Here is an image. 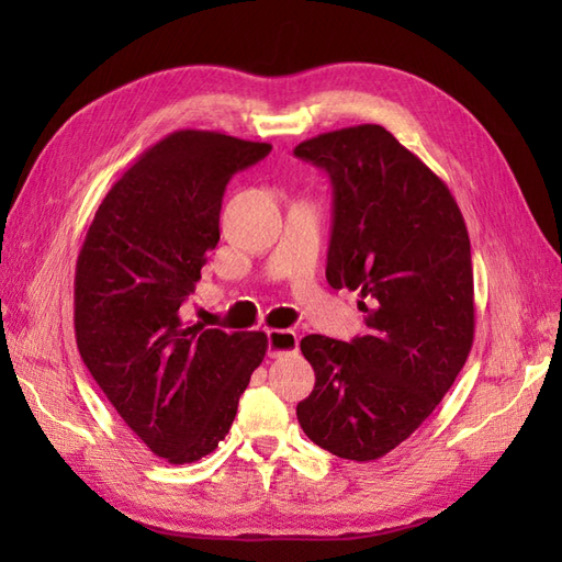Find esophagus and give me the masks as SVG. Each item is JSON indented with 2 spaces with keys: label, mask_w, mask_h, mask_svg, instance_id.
<instances>
[{
  "label": "esophagus",
  "mask_w": 562,
  "mask_h": 562,
  "mask_svg": "<svg viewBox=\"0 0 562 562\" xmlns=\"http://www.w3.org/2000/svg\"><path fill=\"white\" fill-rule=\"evenodd\" d=\"M300 350V336L290 328H272L268 330V355L270 357H282V355H294Z\"/></svg>",
  "instance_id": "esophagus-1"
}]
</instances>
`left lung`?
<instances>
[{
	"label": "left lung",
	"instance_id": "obj_1",
	"mask_svg": "<svg viewBox=\"0 0 562 562\" xmlns=\"http://www.w3.org/2000/svg\"><path fill=\"white\" fill-rule=\"evenodd\" d=\"M333 186L326 280L357 290L364 336H306L316 386L296 405L306 437L350 461L381 459L420 427L473 345V266L463 214L439 176L381 125L294 147Z\"/></svg>",
	"mask_w": 562,
	"mask_h": 562
}]
</instances>
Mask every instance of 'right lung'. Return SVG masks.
Returning <instances> with one entry per match:
<instances>
[{
    "label": "right lung",
    "mask_w": 562,
    "mask_h": 562,
    "mask_svg": "<svg viewBox=\"0 0 562 562\" xmlns=\"http://www.w3.org/2000/svg\"><path fill=\"white\" fill-rule=\"evenodd\" d=\"M210 130H178L130 166L99 205L77 258L75 333L93 381L169 463H193L229 432L268 336L188 324L226 183L270 154Z\"/></svg>",
    "instance_id": "right-lung-1"
}]
</instances>
